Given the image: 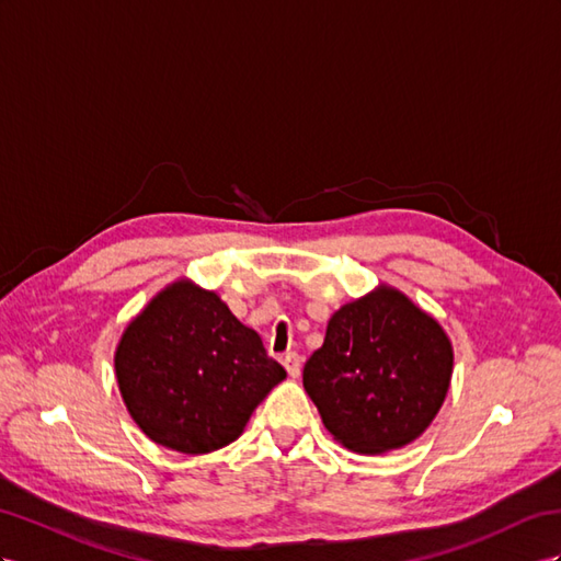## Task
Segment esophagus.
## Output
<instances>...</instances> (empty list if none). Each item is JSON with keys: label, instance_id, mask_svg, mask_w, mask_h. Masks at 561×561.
<instances>
[{"label": "esophagus", "instance_id": "esophagus-1", "mask_svg": "<svg viewBox=\"0 0 561 561\" xmlns=\"http://www.w3.org/2000/svg\"><path fill=\"white\" fill-rule=\"evenodd\" d=\"M282 365L286 367V371H289L291 379H296L300 375V355L298 353H286L282 357Z\"/></svg>", "mask_w": 561, "mask_h": 561}]
</instances>
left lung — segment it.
<instances>
[{
    "instance_id": "left-lung-1",
    "label": "left lung",
    "mask_w": 561,
    "mask_h": 561,
    "mask_svg": "<svg viewBox=\"0 0 561 561\" xmlns=\"http://www.w3.org/2000/svg\"><path fill=\"white\" fill-rule=\"evenodd\" d=\"M453 343L436 318L389 284L341 306L304 367L324 428L348 450L381 455L420 438L453 379Z\"/></svg>"
}]
</instances>
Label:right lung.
Returning a JSON list of instances; mask_svg holds the SVG:
<instances>
[{"label":"right lung","instance_id":"obj_1","mask_svg":"<svg viewBox=\"0 0 561 561\" xmlns=\"http://www.w3.org/2000/svg\"><path fill=\"white\" fill-rule=\"evenodd\" d=\"M113 365L135 424L182 455L237 440L253 410L286 379L257 332L218 294L184 277L127 322Z\"/></svg>","mask_w":561,"mask_h":561}]
</instances>
